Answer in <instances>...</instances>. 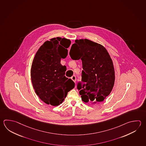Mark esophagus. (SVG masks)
<instances>
[{"instance_id": "obj_1", "label": "esophagus", "mask_w": 146, "mask_h": 146, "mask_svg": "<svg viewBox=\"0 0 146 146\" xmlns=\"http://www.w3.org/2000/svg\"><path fill=\"white\" fill-rule=\"evenodd\" d=\"M71 79L73 82H76V76H75V75H73L71 77Z\"/></svg>"}]
</instances>
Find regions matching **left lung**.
Instances as JSON below:
<instances>
[{"mask_svg":"<svg viewBox=\"0 0 146 146\" xmlns=\"http://www.w3.org/2000/svg\"><path fill=\"white\" fill-rule=\"evenodd\" d=\"M70 55L73 60L82 61V82L77 87L82 100L94 104L103 101L112 90L115 79L113 61L107 50L88 39H80L72 45Z\"/></svg>","mask_w":146,"mask_h":146,"instance_id":"obj_1","label":"left lung"}]
</instances>
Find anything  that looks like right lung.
I'll return each mask as SVG.
<instances>
[{
    "instance_id": "right-lung-1",
    "label": "right lung",
    "mask_w": 146,
    "mask_h": 146,
    "mask_svg": "<svg viewBox=\"0 0 146 146\" xmlns=\"http://www.w3.org/2000/svg\"><path fill=\"white\" fill-rule=\"evenodd\" d=\"M71 41L57 37L45 42L33 59L31 78L36 95L44 103L52 106L61 104L75 83L65 76L66 67L61 58L68 55Z\"/></svg>"
}]
</instances>
